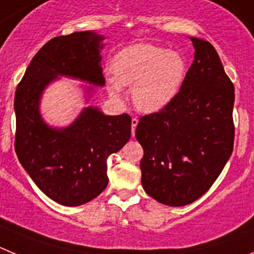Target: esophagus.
<instances>
[{
	"instance_id": "1",
	"label": "esophagus",
	"mask_w": 254,
	"mask_h": 254,
	"mask_svg": "<svg viewBox=\"0 0 254 254\" xmlns=\"http://www.w3.org/2000/svg\"><path fill=\"white\" fill-rule=\"evenodd\" d=\"M136 125H138V119L136 118H132L131 119V135L134 136V134H135V127Z\"/></svg>"
}]
</instances>
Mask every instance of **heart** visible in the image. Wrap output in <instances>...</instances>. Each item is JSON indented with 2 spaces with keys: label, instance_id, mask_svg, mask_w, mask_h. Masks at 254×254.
<instances>
[{
  "label": "heart",
  "instance_id": "obj_1",
  "mask_svg": "<svg viewBox=\"0 0 254 254\" xmlns=\"http://www.w3.org/2000/svg\"><path fill=\"white\" fill-rule=\"evenodd\" d=\"M186 70V61L180 52L149 44L132 45L114 58L115 78L109 81V88L118 97L122 86L132 87V101L139 110L157 113L176 99Z\"/></svg>",
  "mask_w": 254,
  "mask_h": 254
}]
</instances>
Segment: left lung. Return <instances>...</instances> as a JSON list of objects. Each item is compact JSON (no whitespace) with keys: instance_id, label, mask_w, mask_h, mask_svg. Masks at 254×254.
<instances>
[{"instance_id":"8db88e82","label":"left lung","mask_w":254,"mask_h":254,"mask_svg":"<svg viewBox=\"0 0 254 254\" xmlns=\"http://www.w3.org/2000/svg\"><path fill=\"white\" fill-rule=\"evenodd\" d=\"M195 59L176 99L140 118L135 136L145 192L168 206L189 205L216 181L234 144V86L215 48L190 38Z\"/></svg>"}]
</instances>
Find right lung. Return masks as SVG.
Wrapping results in <instances>:
<instances>
[{
  "label": "right lung",
  "mask_w": 254,
  "mask_h": 254,
  "mask_svg": "<svg viewBox=\"0 0 254 254\" xmlns=\"http://www.w3.org/2000/svg\"><path fill=\"white\" fill-rule=\"evenodd\" d=\"M104 39L90 30L53 38L35 54L15 92L17 158L36 186L64 206L86 204L106 189L107 158L131 135L127 114L105 115L88 106L69 127L58 129L39 111L45 87L59 76L104 86Z\"/></svg>",
  "instance_id": "add662e5"
}]
</instances>
